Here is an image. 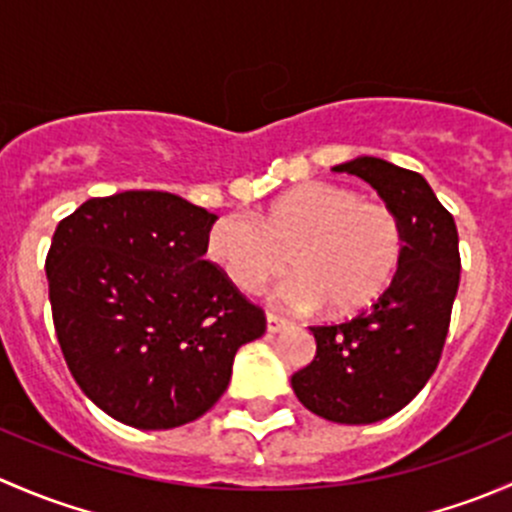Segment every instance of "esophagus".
Listing matches in <instances>:
<instances>
[{"mask_svg":"<svg viewBox=\"0 0 512 512\" xmlns=\"http://www.w3.org/2000/svg\"><path fill=\"white\" fill-rule=\"evenodd\" d=\"M287 319L285 317H280V314H275V312H267V332L270 334H275V332H282V329L287 327Z\"/></svg>","mask_w":512,"mask_h":512,"instance_id":"34e87169","label":"esophagus"}]
</instances>
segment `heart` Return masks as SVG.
Instances as JSON below:
<instances>
[{"mask_svg":"<svg viewBox=\"0 0 512 512\" xmlns=\"http://www.w3.org/2000/svg\"><path fill=\"white\" fill-rule=\"evenodd\" d=\"M208 257L240 292H257L285 275L292 307L352 317L394 282L404 257V227L394 208L361 200L337 183H302L272 200L257 220L223 215L208 230Z\"/></svg>","mask_w":512,"mask_h":512,"instance_id":"heart-1","label":"heart"}]
</instances>
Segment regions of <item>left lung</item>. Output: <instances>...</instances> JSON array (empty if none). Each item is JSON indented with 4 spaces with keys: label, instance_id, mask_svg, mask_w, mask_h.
<instances>
[{
    "label": "left lung",
    "instance_id": "1",
    "mask_svg": "<svg viewBox=\"0 0 512 512\" xmlns=\"http://www.w3.org/2000/svg\"><path fill=\"white\" fill-rule=\"evenodd\" d=\"M332 170L366 180L394 208L404 227V257L369 309L309 327L317 354L292 376V389L327 421L374 423L404 409L436 371L461 282L458 230L414 170L371 156Z\"/></svg>",
    "mask_w": 512,
    "mask_h": 512
}]
</instances>
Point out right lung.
<instances>
[{
  "mask_svg": "<svg viewBox=\"0 0 512 512\" xmlns=\"http://www.w3.org/2000/svg\"><path fill=\"white\" fill-rule=\"evenodd\" d=\"M215 215L160 190L91 198L46 252L51 317L76 384L116 421L173 428L225 394L267 319L205 260Z\"/></svg>",
  "mask_w": 512,
  "mask_h": 512,
  "instance_id": "1",
  "label": "right lung"
}]
</instances>
